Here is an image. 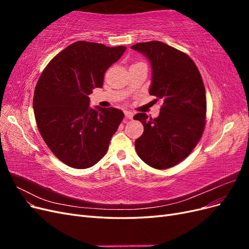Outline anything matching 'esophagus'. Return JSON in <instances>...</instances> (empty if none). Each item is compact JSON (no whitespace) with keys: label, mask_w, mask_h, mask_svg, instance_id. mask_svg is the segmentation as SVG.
<instances>
[{"label":"esophagus","mask_w":249,"mask_h":249,"mask_svg":"<svg viewBox=\"0 0 249 249\" xmlns=\"http://www.w3.org/2000/svg\"><path fill=\"white\" fill-rule=\"evenodd\" d=\"M124 115H125V117L127 119H132L133 116H134V114H133L131 111H124Z\"/></svg>","instance_id":"obj_1"}]
</instances>
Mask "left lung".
<instances>
[{"mask_svg":"<svg viewBox=\"0 0 249 249\" xmlns=\"http://www.w3.org/2000/svg\"><path fill=\"white\" fill-rule=\"evenodd\" d=\"M152 63L149 94L162 101L160 115L138 113L134 119L144 126L135 141L140 159L150 167L166 169L182 162L197 145L205 131L207 97L201 74L186 53L161 41L132 46Z\"/></svg>","mask_w":249,"mask_h":249,"instance_id":"left-lung-1","label":"left lung"}]
</instances>
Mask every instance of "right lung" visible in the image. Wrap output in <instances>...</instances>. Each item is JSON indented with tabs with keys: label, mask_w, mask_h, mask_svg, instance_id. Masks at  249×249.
I'll return each mask as SVG.
<instances>
[{
	"label": "right lung",
	"mask_w": 249,
	"mask_h": 249,
	"mask_svg": "<svg viewBox=\"0 0 249 249\" xmlns=\"http://www.w3.org/2000/svg\"><path fill=\"white\" fill-rule=\"evenodd\" d=\"M125 49L73 42L51 60L37 82V127L52 153L72 168L85 169L99 162L124 117L116 108H89L88 95L103 87L105 72Z\"/></svg>",
	"instance_id": "add662e5"
}]
</instances>
